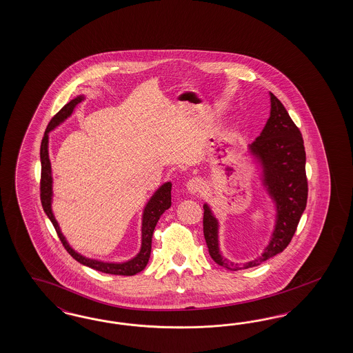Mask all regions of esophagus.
Instances as JSON below:
<instances>
[{"instance_id": "obj_1", "label": "esophagus", "mask_w": 353, "mask_h": 353, "mask_svg": "<svg viewBox=\"0 0 353 353\" xmlns=\"http://www.w3.org/2000/svg\"><path fill=\"white\" fill-rule=\"evenodd\" d=\"M186 189L190 194H198L204 190V183L201 179H192L186 183Z\"/></svg>"}]
</instances>
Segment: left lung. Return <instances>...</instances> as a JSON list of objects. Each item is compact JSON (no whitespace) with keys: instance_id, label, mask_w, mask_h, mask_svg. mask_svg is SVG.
Returning a JSON list of instances; mask_svg holds the SVG:
<instances>
[{"instance_id":"left-lung-1","label":"left lung","mask_w":353,"mask_h":353,"mask_svg":"<svg viewBox=\"0 0 353 353\" xmlns=\"http://www.w3.org/2000/svg\"><path fill=\"white\" fill-rule=\"evenodd\" d=\"M270 94V117L250 146V152L260 161L263 185L274 201L276 226L264 254L252 261L238 265L221 256L219 250V223L208 204H204L203 233L208 252L214 263L229 270L256 267L276 256L289 246L296 232L308 198L305 174V150L299 128L273 93Z\"/></svg>"}]
</instances>
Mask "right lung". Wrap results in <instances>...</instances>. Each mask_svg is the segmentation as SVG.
Masks as SVG:
<instances>
[{
    "mask_svg": "<svg viewBox=\"0 0 353 353\" xmlns=\"http://www.w3.org/2000/svg\"><path fill=\"white\" fill-rule=\"evenodd\" d=\"M84 99V97H76L75 99L70 101L67 105H64L55 115H54L50 123L48 124V128L45 130L43 141H41V149H40V158H41V181H40V196H41V204H43V211L50 219L52 224L54 225V229L57 234L59 236L62 245L67 250V252L71 256L79 261L80 264L86 265V267L96 269L98 272L107 273V274H115V276H134L139 272H142L145 267L149 263L150 254H151V239H152V233L157 226L158 220L161 219V214H164L165 210L171 207V182H165L161 185V188L155 192V194L151 196L142 214V245H141V251L139 255L133 257L127 263H103L93 259H88L80 254L74 251L70 245L67 243L64 238L59 225L57 223L53 212H52V196H53V189H52V165L49 161V151H48V142H49V132L53 130L55 127H58L61 123H63L65 119L68 118L77 103H80Z\"/></svg>",
    "mask_w": 353,
    "mask_h": 353,
    "instance_id": "add662e5",
    "label": "right lung"
}]
</instances>
